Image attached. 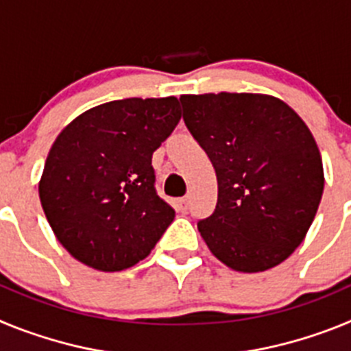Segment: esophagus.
<instances>
[{
	"mask_svg": "<svg viewBox=\"0 0 351 351\" xmlns=\"http://www.w3.org/2000/svg\"><path fill=\"white\" fill-rule=\"evenodd\" d=\"M178 207H179V210H181V213H186V210H188V207H190V198H188V197L179 198Z\"/></svg>",
	"mask_w": 351,
	"mask_h": 351,
	"instance_id": "esophagus-1",
	"label": "esophagus"
}]
</instances>
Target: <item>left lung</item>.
I'll list each match as a JSON object with an SVG mask.
<instances>
[{
    "instance_id": "obj_1",
    "label": "left lung",
    "mask_w": 351,
    "mask_h": 351,
    "mask_svg": "<svg viewBox=\"0 0 351 351\" xmlns=\"http://www.w3.org/2000/svg\"><path fill=\"white\" fill-rule=\"evenodd\" d=\"M182 119L209 156L218 204L198 232L237 272L280 265L308 234L324 193V165L299 114L271 95H182Z\"/></svg>"
}]
</instances>
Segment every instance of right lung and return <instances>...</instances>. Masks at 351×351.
<instances>
[{
    "label": "right lung",
    "instance_id": "add662e5",
    "mask_svg": "<svg viewBox=\"0 0 351 351\" xmlns=\"http://www.w3.org/2000/svg\"><path fill=\"white\" fill-rule=\"evenodd\" d=\"M181 119L176 96L93 107L56 137L38 182L61 246L80 263L117 272L144 260L172 207L154 190L153 153Z\"/></svg>",
    "mask_w": 351,
    "mask_h": 351
}]
</instances>
